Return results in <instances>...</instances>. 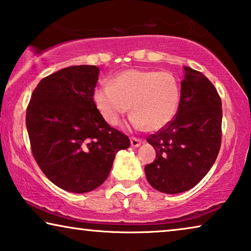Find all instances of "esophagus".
Instances as JSON below:
<instances>
[{
  "label": "esophagus",
  "instance_id": "obj_1",
  "mask_svg": "<svg viewBox=\"0 0 251 251\" xmlns=\"http://www.w3.org/2000/svg\"><path fill=\"white\" fill-rule=\"evenodd\" d=\"M141 143H142V140H140V138H137V137H132V138H130V145H132L133 148L140 147Z\"/></svg>",
  "mask_w": 251,
  "mask_h": 251
}]
</instances>
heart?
I'll list each match as a JSON object with an SVG mask.
<instances>
[{
    "instance_id": "obj_1",
    "label": "heart",
    "mask_w": 251,
    "mask_h": 251,
    "mask_svg": "<svg viewBox=\"0 0 251 251\" xmlns=\"http://www.w3.org/2000/svg\"><path fill=\"white\" fill-rule=\"evenodd\" d=\"M93 101L104 121L118 124L132 104V123L159 130L173 121L180 102V85L167 71L130 69L93 91Z\"/></svg>"
}]
</instances>
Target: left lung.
I'll list each match as a JSON object with an SVG mask.
<instances>
[{"label":"left lung","mask_w":251,"mask_h":251,"mask_svg":"<svg viewBox=\"0 0 251 251\" xmlns=\"http://www.w3.org/2000/svg\"><path fill=\"white\" fill-rule=\"evenodd\" d=\"M180 102L167 126L147 141L156 159L144 168L149 184L159 192L178 194L205 177L221 148L222 102L203 73L184 66Z\"/></svg>","instance_id":"8db88e82"}]
</instances>
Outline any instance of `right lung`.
I'll list each match as a JSON object with an SVG mask.
<instances>
[{"label":"right lung","instance_id":"1","mask_svg":"<svg viewBox=\"0 0 251 251\" xmlns=\"http://www.w3.org/2000/svg\"><path fill=\"white\" fill-rule=\"evenodd\" d=\"M99 69L76 65L44 77L33 90L25 125L32 155L59 188L88 193L106 180L116 153L129 148L93 101Z\"/></svg>","mask_w":251,"mask_h":251}]
</instances>
